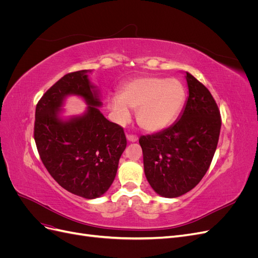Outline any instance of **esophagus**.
Listing matches in <instances>:
<instances>
[{"label": "esophagus", "instance_id": "obj_1", "mask_svg": "<svg viewBox=\"0 0 258 258\" xmlns=\"http://www.w3.org/2000/svg\"><path fill=\"white\" fill-rule=\"evenodd\" d=\"M127 140L129 142H137L138 137L135 136V135H127Z\"/></svg>", "mask_w": 258, "mask_h": 258}]
</instances>
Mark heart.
I'll return each instance as SVG.
<instances>
[{
	"mask_svg": "<svg viewBox=\"0 0 258 258\" xmlns=\"http://www.w3.org/2000/svg\"><path fill=\"white\" fill-rule=\"evenodd\" d=\"M184 85L176 79L144 76L124 83L118 97L108 101L115 118L124 122L137 110V122L147 132L161 131L172 123L185 103Z\"/></svg>",
	"mask_w": 258,
	"mask_h": 258,
	"instance_id": "1",
	"label": "heart"
}]
</instances>
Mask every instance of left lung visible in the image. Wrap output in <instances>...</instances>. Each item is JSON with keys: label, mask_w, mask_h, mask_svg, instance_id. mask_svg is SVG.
Returning a JSON list of instances; mask_svg holds the SVG:
<instances>
[{"label": "left lung", "mask_w": 258, "mask_h": 258, "mask_svg": "<svg viewBox=\"0 0 258 258\" xmlns=\"http://www.w3.org/2000/svg\"><path fill=\"white\" fill-rule=\"evenodd\" d=\"M189 96L172 126L142 136L144 172L152 188L175 198L191 190L207 173L220 138L222 119L206 86L186 72Z\"/></svg>", "instance_id": "left-lung-1"}]
</instances>
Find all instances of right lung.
I'll return each instance as SVG.
<instances>
[{"label":"right lung","instance_id":"1","mask_svg":"<svg viewBox=\"0 0 258 258\" xmlns=\"http://www.w3.org/2000/svg\"><path fill=\"white\" fill-rule=\"evenodd\" d=\"M87 72L68 73L44 93L35 108L34 140L54 181L77 196L95 199L112 185L127 139L122 127L99 111L102 103ZM70 94L84 97L90 106L84 115L63 122L59 107Z\"/></svg>","mask_w":258,"mask_h":258}]
</instances>
